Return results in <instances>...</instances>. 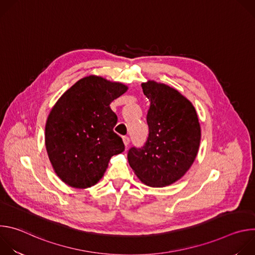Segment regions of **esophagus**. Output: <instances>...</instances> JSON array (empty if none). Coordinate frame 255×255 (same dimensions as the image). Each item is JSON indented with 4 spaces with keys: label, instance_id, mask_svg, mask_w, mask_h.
<instances>
[{
    "label": "esophagus",
    "instance_id": "esophagus-1",
    "mask_svg": "<svg viewBox=\"0 0 255 255\" xmlns=\"http://www.w3.org/2000/svg\"><path fill=\"white\" fill-rule=\"evenodd\" d=\"M123 142H124V144H125V146L127 147L129 142H130V138H129L128 136H123Z\"/></svg>",
    "mask_w": 255,
    "mask_h": 255
}]
</instances>
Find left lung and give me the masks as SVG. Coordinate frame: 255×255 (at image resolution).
I'll use <instances>...</instances> for the list:
<instances>
[{
    "mask_svg": "<svg viewBox=\"0 0 255 255\" xmlns=\"http://www.w3.org/2000/svg\"><path fill=\"white\" fill-rule=\"evenodd\" d=\"M141 87L150 102L149 134L144 146L131 147L127 157L144 185L163 188L183 177L194 163L201 126L195 107L177 90L154 81Z\"/></svg>",
    "mask_w": 255,
    "mask_h": 255,
    "instance_id": "8db88e82",
    "label": "left lung"
}]
</instances>
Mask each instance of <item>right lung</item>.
<instances>
[{
	"label": "right lung",
	"mask_w": 255,
	"mask_h": 255,
	"mask_svg": "<svg viewBox=\"0 0 255 255\" xmlns=\"http://www.w3.org/2000/svg\"><path fill=\"white\" fill-rule=\"evenodd\" d=\"M128 87L99 76L71 86L55 103L45 125V146L51 165L64 184L76 189L95 186L113 155L124 151L113 131L118 118L110 104Z\"/></svg>",
	"instance_id": "obj_1"
}]
</instances>
